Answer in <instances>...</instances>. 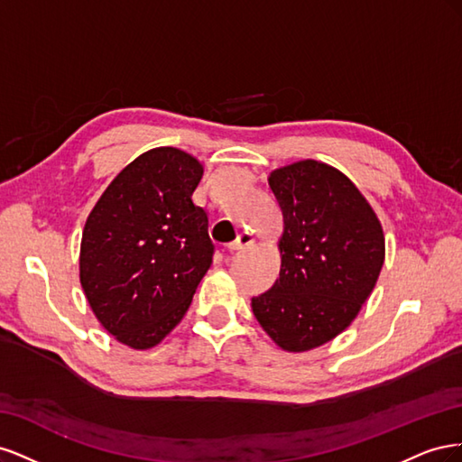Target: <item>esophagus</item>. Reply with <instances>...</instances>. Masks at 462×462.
Instances as JSON below:
<instances>
[{
    "label": "esophagus",
    "instance_id": "obj_1",
    "mask_svg": "<svg viewBox=\"0 0 462 462\" xmlns=\"http://www.w3.org/2000/svg\"><path fill=\"white\" fill-rule=\"evenodd\" d=\"M253 243H254V235L248 233V231H243V233L236 235V239L233 243H229V250H231V253H236V250H243L245 246L253 245Z\"/></svg>",
    "mask_w": 462,
    "mask_h": 462
}]
</instances>
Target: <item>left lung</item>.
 Instances as JSON below:
<instances>
[{
  "instance_id": "left-lung-1",
  "label": "left lung",
  "mask_w": 462,
  "mask_h": 462,
  "mask_svg": "<svg viewBox=\"0 0 462 462\" xmlns=\"http://www.w3.org/2000/svg\"><path fill=\"white\" fill-rule=\"evenodd\" d=\"M268 183L283 214L282 270L250 306L282 351L306 353L343 333L372 295L385 260L383 227L365 194L329 163L277 167Z\"/></svg>"
}]
</instances>
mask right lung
<instances>
[{
    "mask_svg": "<svg viewBox=\"0 0 462 462\" xmlns=\"http://www.w3.org/2000/svg\"><path fill=\"white\" fill-rule=\"evenodd\" d=\"M202 175L185 150L152 148L123 167L87 217L82 291L102 328L133 351L175 329L212 265L208 216L192 202Z\"/></svg>",
    "mask_w": 462,
    "mask_h": 462,
    "instance_id": "add662e5",
    "label": "right lung"
}]
</instances>
